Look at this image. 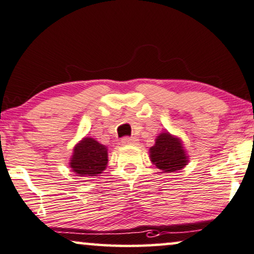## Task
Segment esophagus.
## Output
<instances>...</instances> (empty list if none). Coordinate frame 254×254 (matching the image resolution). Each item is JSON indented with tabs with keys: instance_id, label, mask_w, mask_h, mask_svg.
<instances>
[{
	"instance_id": "34e87169",
	"label": "esophagus",
	"mask_w": 254,
	"mask_h": 254,
	"mask_svg": "<svg viewBox=\"0 0 254 254\" xmlns=\"http://www.w3.org/2000/svg\"><path fill=\"white\" fill-rule=\"evenodd\" d=\"M121 142H122L123 145H135V143L138 142V140L134 137H124L121 140Z\"/></svg>"
}]
</instances>
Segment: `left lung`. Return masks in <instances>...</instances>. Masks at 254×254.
<instances>
[{
    "instance_id": "left-lung-1",
    "label": "left lung",
    "mask_w": 254,
    "mask_h": 254,
    "mask_svg": "<svg viewBox=\"0 0 254 254\" xmlns=\"http://www.w3.org/2000/svg\"><path fill=\"white\" fill-rule=\"evenodd\" d=\"M151 162L164 172H175L187 164V156L180 140L170 133H161L150 148Z\"/></svg>"
}]
</instances>
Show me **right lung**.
<instances>
[{
	"mask_svg": "<svg viewBox=\"0 0 254 254\" xmlns=\"http://www.w3.org/2000/svg\"><path fill=\"white\" fill-rule=\"evenodd\" d=\"M107 162V148L97 140L84 138L75 147L70 168L78 176L92 177L103 172Z\"/></svg>",
	"mask_w": 254,
	"mask_h": 254,
	"instance_id": "1",
	"label": "right lung"
}]
</instances>
